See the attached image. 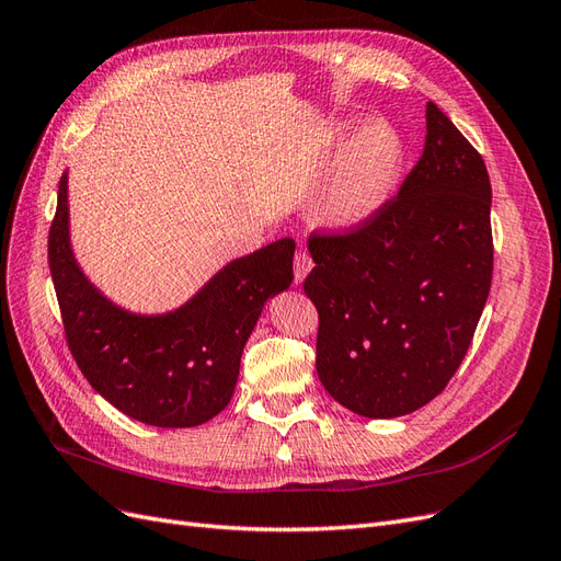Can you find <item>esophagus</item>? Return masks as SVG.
Masks as SVG:
<instances>
[{"instance_id": "esophagus-1", "label": "esophagus", "mask_w": 561, "mask_h": 561, "mask_svg": "<svg viewBox=\"0 0 561 561\" xmlns=\"http://www.w3.org/2000/svg\"><path fill=\"white\" fill-rule=\"evenodd\" d=\"M311 266H313V260H311V254L307 252V250H297L295 252V280L297 283H301L304 278H307V274L311 271Z\"/></svg>"}]
</instances>
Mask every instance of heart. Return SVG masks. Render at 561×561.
Masks as SVG:
<instances>
[{
    "label": "heart",
    "mask_w": 561,
    "mask_h": 561,
    "mask_svg": "<svg viewBox=\"0 0 561 561\" xmlns=\"http://www.w3.org/2000/svg\"><path fill=\"white\" fill-rule=\"evenodd\" d=\"M402 147L383 124H371L355 135L339 159L322 213L334 225H355L375 213L390 194L400 171Z\"/></svg>",
    "instance_id": "b5f03b06"
}]
</instances>
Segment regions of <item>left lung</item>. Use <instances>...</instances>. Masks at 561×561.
Listing matches in <instances>:
<instances>
[{
	"mask_svg": "<svg viewBox=\"0 0 561 561\" xmlns=\"http://www.w3.org/2000/svg\"><path fill=\"white\" fill-rule=\"evenodd\" d=\"M426 147L365 219L313 231L304 293L316 304V369L369 419L410 414L463 363L494 274L484 159L435 103Z\"/></svg>",
	"mask_w": 561,
	"mask_h": 561,
	"instance_id": "left-lung-1",
	"label": "left lung"
}]
</instances>
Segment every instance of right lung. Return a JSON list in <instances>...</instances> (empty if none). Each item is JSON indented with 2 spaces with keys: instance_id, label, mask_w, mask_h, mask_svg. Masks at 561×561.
Masks as SVG:
<instances>
[{
  "instance_id": "1",
  "label": "right lung",
  "mask_w": 561,
  "mask_h": 561,
  "mask_svg": "<svg viewBox=\"0 0 561 561\" xmlns=\"http://www.w3.org/2000/svg\"><path fill=\"white\" fill-rule=\"evenodd\" d=\"M293 254L295 241L280 239L227 264L175 313L145 318L112 307L75 264L65 175L48 229V268L77 367L118 412L159 428L201 426L229 404L264 301L293 283Z\"/></svg>"
}]
</instances>
